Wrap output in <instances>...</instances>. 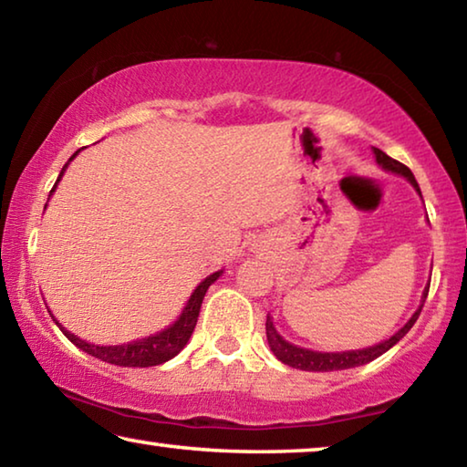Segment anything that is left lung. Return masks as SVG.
I'll return each instance as SVG.
<instances>
[{"label": "left lung", "mask_w": 467, "mask_h": 467, "mask_svg": "<svg viewBox=\"0 0 467 467\" xmlns=\"http://www.w3.org/2000/svg\"><path fill=\"white\" fill-rule=\"evenodd\" d=\"M375 156H377V162L381 164L383 169L391 171V172H398V175L406 177L410 183L414 185V189L418 193H420V187H418L416 179L412 175V171H410L406 164H401L398 161H393L391 156H387L383 150L375 148ZM429 288L426 286L424 290V296H422V305L418 306V311L410 317V321L406 323L404 327H401L398 334H393L389 339H385V342L377 344V346H370V348H362V350H350V352H313V350H306V348H298L295 344L286 342V339L280 337L278 331H275L272 319L267 317L265 321V334H267V344H270L272 352L278 357V360H282L284 365H288L292 368H300V370H315V373H327V370H344V368H354V367H360V365H367V362L375 360L389 350L391 346H395L400 342L401 337H404L412 326L418 319V315H420L422 306H424V300L429 296Z\"/></svg>", "instance_id": "obj_1"}]
</instances>
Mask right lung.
I'll return each instance as SVG.
<instances>
[{"instance_id": "1", "label": "right lung", "mask_w": 467, "mask_h": 467, "mask_svg": "<svg viewBox=\"0 0 467 467\" xmlns=\"http://www.w3.org/2000/svg\"><path fill=\"white\" fill-rule=\"evenodd\" d=\"M72 158H69V161H72ZM66 167H67V164H66ZM66 167L61 169L59 177H57V183H59V179L63 175V171H66ZM51 192H55V187L51 189ZM220 274H223V272H214L212 275H208V278H205L200 284V286L193 290V295H192V298L187 300V305H185L183 313H181V317L175 323H172L171 327L161 331V334L141 337V339H136V342H130V344H121V346L88 344L86 339H80L78 336H74L72 331L61 327L55 319L53 321L57 323L59 329L63 331V334H66L69 342L76 344L78 348H80V350L92 354L94 358H99L102 362H110V365H117V367H156V365H162V362L171 360L172 357H177V354L183 350L185 344L189 342V337H192V334H193L197 317H200L202 300L205 296V292H208L210 284H214L218 280Z\"/></svg>"}]
</instances>
